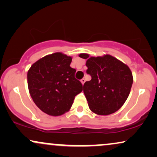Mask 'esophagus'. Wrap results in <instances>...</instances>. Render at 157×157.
<instances>
[{
  "mask_svg": "<svg viewBox=\"0 0 157 157\" xmlns=\"http://www.w3.org/2000/svg\"><path fill=\"white\" fill-rule=\"evenodd\" d=\"M80 82H81V83H82V85H84V83H85V79H84V78H82V80H80Z\"/></svg>",
  "mask_w": 157,
  "mask_h": 157,
  "instance_id": "34e87169",
  "label": "esophagus"
}]
</instances>
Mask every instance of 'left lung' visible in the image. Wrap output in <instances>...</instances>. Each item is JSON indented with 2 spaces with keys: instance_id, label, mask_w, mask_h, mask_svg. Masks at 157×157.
<instances>
[{
  "instance_id": "obj_1",
  "label": "left lung",
  "mask_w": 157,
  "mask_h": 157,
  "mask_svg": "<svg viewBox=\"0 0 157 157\" xmlns=\"http://www.w3.org/2000/svg\"><path fill=\"white\" fill-rule=\"evenodd\" d=\"M79 56L87 59V73L91 76V80L83 85L89 109L102 116L116 112L130 93L133 82L130 69L109 54L96 57L80 53Z\"/></svg>"
}]
</instances>
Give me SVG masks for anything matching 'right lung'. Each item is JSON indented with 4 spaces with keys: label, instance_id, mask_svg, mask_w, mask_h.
Instances as JSON below:
<instances>
[{
    "label": "right lung",
    "instance_id": "obj_1",
    "mask_svg": "<svg viewBox=\"0 0 157 157\" xmlns=\"http://www.w3.org/2000/svg\"><path fill=\"white\" fill-rule=\"evenodd\" d=\"M72 57L61 52L45 56L27 72L31 98L46 114L58 117L69 112L75 97L82 91V85L75 77L70 67Z\"/></svg>",
    "mask_w": 157,
    "mask_h": 157
}]
</instances>
